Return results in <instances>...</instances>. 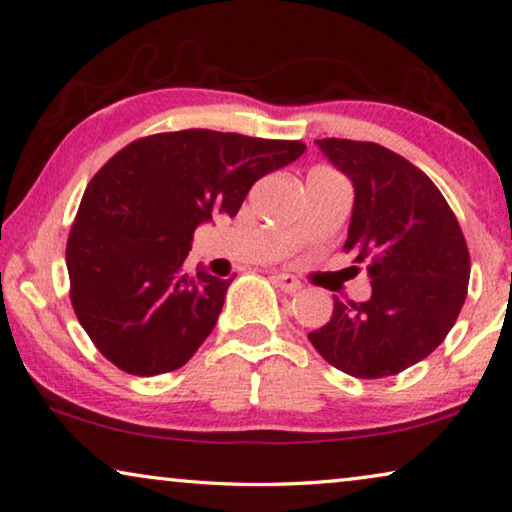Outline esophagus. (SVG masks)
<instances>
[{"instance_id": "34e87169", "label": "esophagus", "mask_w": 512, "mask_h": 512, "mask_svg": "<svg viewBox=\"0 0 512 512\" xmlns=\"http://www.w3.org/2000/svg\"><path fill=\"white\" fill-rule=\"evenodd\" d=\"M272 279H274V283H277V288L283 290V293H297V290L302 288V281L288 272H277Z\"/></svg>"}]
</instances>
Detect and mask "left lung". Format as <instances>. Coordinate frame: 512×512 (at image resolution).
Returning a JSON list of instances; mask_svg holds the SVG:
<instances>
[{
  "instance_id": "obj_1",
  "label": "left lung",
  "mask_w": 512,
  "mask_h": 512,
  "mask_svg": "<svg viewBox=\"0 0 512 512\" xmlns=\"http://www.w3.org/2000/svg\"><path fill=\"white\" fill-rule=\"evenodd\" d=\"M355 185L343 251L368 267L373 295L338 302L309 334L322 359L361 380L398 375L426 359L460 316L469 249L437 185L403 155L373 141L318 139Z\"/></svg>"
}]
</instances>
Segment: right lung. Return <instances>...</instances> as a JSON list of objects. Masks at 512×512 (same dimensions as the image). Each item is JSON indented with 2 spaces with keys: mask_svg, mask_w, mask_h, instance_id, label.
<instances>
[{
  "mask_svg": "<svg viewBox=\"0 0 512 512\" xmlns=\"http://www.w3.org/2000/svg\"><path fill=\"white\" fill-rule=\"evenodd\" d=\"M302 141L238 132H160L121 148L86 185L66 245L70 302L116 368L176 371L215 327L231 279L185 272L194 229L233 217L258 178Z\"/></svg>",
  "mask_w": 512,
  "mask_h": 512,
  "instance_id": "add662e5",
  "label": "right lung"
}]
</instances>
